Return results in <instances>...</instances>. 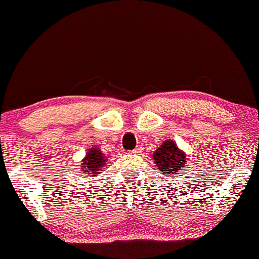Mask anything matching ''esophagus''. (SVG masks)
Here are the masks:
<instances>
[{"instance_id":"1","label":"esophagus","mask_w":259,"mask_h":259,"mask_svg":"<svg viewBox=\"0 0 259 259\" xmlns=\"http://www.w3.org/2000/svg\"><path fill=\"white\" fill-rule=\"evenodd\" d=\"M140 152H141V149L136 148V149H134L133 151H131V154H140Z\"/></svg>"}]
</instances>
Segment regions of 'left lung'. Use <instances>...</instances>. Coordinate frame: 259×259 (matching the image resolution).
<instances>
[{"label": "left lung", "mask_w": 259, "mask_h": 259, "mask_svg": "<svg viewBox=\"0 0 259 259\" xmlns=\"http://www.w3.org/2000/svg\"><path fill=\"white\" fill-rule=\"evenodd\" d=\"M156 166L159 172L166 177L174 176L178 171L183 170L187 164V154L178 148L172 140H165L161 147L156 149L152 155Z\"/></svg>", "instance_id": "obj_1"}]
</instances>
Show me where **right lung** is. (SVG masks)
<instances>
[{
	"label": "right lung",
	"mask_w": 259,
	"mask_h": 259,
	"mask_svg": "<svg viewBox=\"0 0 259 259\" xmlns=\"http://www.w3.org/2000/svg\"><path fill=\"white\" fill-rule=\"evenodd\" d=\"M107 164V157H105L103 152L101 151L100 148L92 147L85 154V157L82 159L81 172L85 174L87 176L95 177L97 174L103 171V167Z\"/></svg>",
	"instance_id": "add662e5"
}]
</instances>
